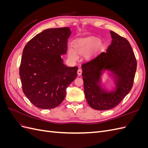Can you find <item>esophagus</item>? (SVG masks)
Here are the masks:
<instances>
[{"instance_id":"obj_1","label":"esophagus","mask_w":148,"mask_h":148,"mask_svg":"<svg viewBox=\"0 0 148 148\" xmlns=\"http://www.w3.org/2000/svg\"><path fill=\"white\" fill-rule=\"evenodd\" d=\"M77 73H78V75H81L82 73V70L81 69H78V71H77Z\"/></svg>"}]
</instances>
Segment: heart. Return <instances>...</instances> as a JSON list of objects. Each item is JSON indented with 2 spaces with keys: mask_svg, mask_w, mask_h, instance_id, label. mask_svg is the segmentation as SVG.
Here are the masks:
<instances>
[{
  "mask_svg": "<svg viewBox=\"0 0 148 148\" xmlns=\"http://www.w3.org/2000/svg\"><path fill=\"white\" fill-rule=\"evenodd\" d=\"M100 42L101 39L96 37H90L80 39L75 42L73 45L74 51L71 49H69V57L72 60H75L78 58L77 53L79 55H84L92 50L91 52L86 56L87 59H90L96 52L99 51L102 47V44Z\"/></svg>",
  "mask_w": 148,
  "mask_h": 148,
  "instance_id": "b5f03b06",
  "label": "heart"
}]
</instances>
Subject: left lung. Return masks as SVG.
Masks as SVG:
<instances>
[{
    "instance_id": "1",
    "label": "left lung",
    "mask_w": 148,
    "mask_h": 148,
    "mask_svg": "<svg viewBox=\"0 0 148 148\" xmlns=\"http://www.w3.org/2000/svg\"><path fill=\"white\" fill-rule=\"evenodd\" d=\"M112 38L106 52L82 65L84 91L91 108L98 110L112 109L131 91L137 62L133 49L127 39L110 31ZM108 69L116 75L115 92L106 93L99 84L102 70Z\"/></svg>"
}]
</instances>
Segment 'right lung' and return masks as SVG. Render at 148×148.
<instances>
[{
	"label": "right lung",
	"mask_w": 148,
	"mask_h": 148,
	"mask_svg": "<svg viewBox=\"0 0 148 148\" xmlns=\"http://www.w3.org/2000/svg\"><path fill=\"white\" fill-rule=\"evenodd\" d=\"M69 27L44 30L26 44L19 74L25 96L36 107L53 109L64 101L66 89L77 76L78 66L63 64Z\"/></svg>",
	"instance_id": "obj_1"
}]
</instances>
